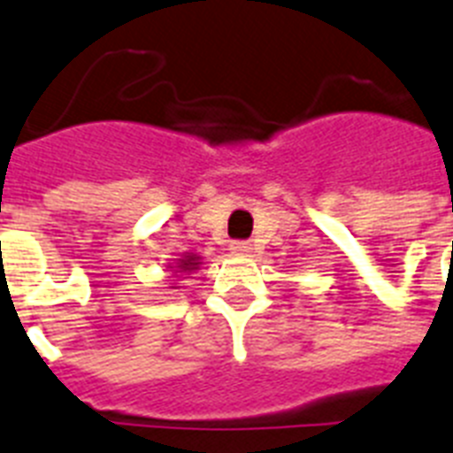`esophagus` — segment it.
<instances>
[{
	"mask_svg": "<svg viewBox=\"0 0 453 453\" xmlns=\"http://www.w3.org/2000/svg\"><path fill=\"white\" fill-rule=\"evenodd\" d=\"M230 249H233V253H239V256H249L253 251V246L249 242H233Z\"/></svg>",
	"mask_w": 453,
	"mask_h": 453,
	"instance_id": "34e87169",
	"label": "esophagus"
}]
</instances>
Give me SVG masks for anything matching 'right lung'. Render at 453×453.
Masks as SVG:
<instances>
[{
  "instance_id": "1",
  "label": "right lung",
  "mask_w": 453,
  "mask_h": 453,
  "mask_svg": "<svg viewBox=\"0 0 453 453\" xmlns=\"http://www.w3.org/2000/svg\"><path fill=\"white\" fill-rule=\"evenodd\" d=\"M200 265L202 256H197V253H183L181 258H174V263L167 265V272H172V277H186L190 272L200 270ZM169 288H176V286H169Z\"/></svg>"
}]
</instances>
